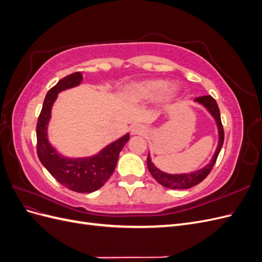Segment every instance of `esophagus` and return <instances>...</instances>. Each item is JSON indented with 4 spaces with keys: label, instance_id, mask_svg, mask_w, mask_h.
Returning <instances> with one entry per match:
<instances>
[{
    "label": "esophagus",
    "instance_id": "obj_1",
    "mask_svg": "<svg viewBox=\"0 0 262 262\" xmlns=\"http://www.w3.org/2000/svg\"><path fill=\"white\" fill-rule=\"evenodd\" d=\"M145 128L143 125H141V124H136V125H133L132 128H131V131H130V133H131V136H142V134H144L145 133Z\"/></svg>",
    "mask_w": 262,
    "mask_h": 262
}]
</instances>
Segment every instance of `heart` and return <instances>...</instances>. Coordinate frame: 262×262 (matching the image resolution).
<instances>
[{"label":"heart","instance_id":"b5f03b06","mask_svg":"<svg viewBox=\"0 0 262 262\" xmlns=\"http://www.w3.org/2000/svg\"><path fill=\"white\" fill-rule=\"evenodd\" d=\"M167 80L152 78L131 83L125 89V97L131 101H146L160 97L163 107H169L178 100V89Z\"/></svg>","mask_w":262,"mask_h":262}]
</instances>
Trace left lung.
Returning <instances> with one entry per match:
<instances>
[{
    "label": "left lung",
    "instance_id": "obj_1",
    "mask_svg": "<svg viewBox=\"0 0 262 262\" xmlns=\"http://www.w3.org/2000/svg\"><path fill=\"white\" fill-rule=\"evenodd\" d=\"M194 102L198 105L202 106L205 110H207V112L214 119V121H215L216 128H217V136H219L216 149L215 152H214V155L212 156L209 164L203 166L202 168L190 171V172H181V173H169V172H165L161 170L154 165L148 152V155H147L148 171L150 172V175L153 176V178L158 182V184H161L166 188L188 189L193 186H196L198 184H200V182L207 177L210 173V171L212 170L214 164L216 162V158L221 152V148L223 146L224 130H223V125H222V122H221V114H220V109L216 101L213 99L212 96H202V97L195 98Z\"/></svg>",
    "mask_w": 262,
    "mask_h": 262
}]
</instances>
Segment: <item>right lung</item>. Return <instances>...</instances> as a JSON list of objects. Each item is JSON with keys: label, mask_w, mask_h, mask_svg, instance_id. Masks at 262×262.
<instances>
[{"label": "right lung", "mask_w": 262, "mask_h": 262, "mask_svg": "<svg viewBox=\"0 0 262 262\" xmlns=\"http://www.w3.org/2000/svg\"><path fill=\"white\" fill-rule=\"evenodd\" d=\"M82 82V73L75 72L63 77L47 93L37 123V153L46 169L61 185L72 191L91 193L104 186L112 176L117 166L119 153L129 141L130 134L125 133L91 156H64L52 146L48 139V125L54 101L61 92L74 89Z\"/></svg>", "instance_id": "add662e5"}]
</instances>
